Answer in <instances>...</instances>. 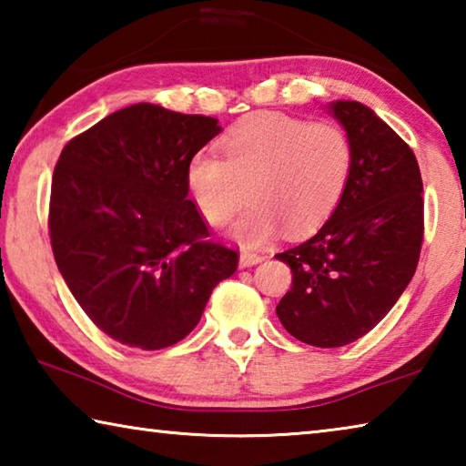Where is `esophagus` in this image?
<instances>
[{"label": "esophagus", "mask_w": 466, "mask_h": 466, "mask_svg": "<svg viewBox=\"0 0 466 466\" xmlns=\"http://www.w3.org/2000/svg\"><path fill=\"white\" fill-rule=\"evenodd\" d=\"M263 255L261 252H257V250H248V248H244L242 252H240V267H252V265H257V263H261L263 261Z\"/></svg>", "instance_id": "obj_1"}]
</instances>
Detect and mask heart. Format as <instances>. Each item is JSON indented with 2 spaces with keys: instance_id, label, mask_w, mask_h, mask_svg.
<instances>
[{
  "instance_id": "obj_1",
  "label": "heart",
  "mask_w": 466,
  "mask_h": 466,
  "mask_svg": "<svg viewBox=\"0 0 466 466\" xmlns=\"http://www.w3.org/2000/svg\"><path fill=\"white\" fill-rule=\"evenodd\" d=\"M222 157L197 152L187 164V187L209 226L230 222L244 242H258L283 224L306 232L333 214L353 170V144L333 121L258 115L222 139Z\"/></svg>"
}]
</instances>
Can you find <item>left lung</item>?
Masks as SVG:
<instances>
[{
	"instance_id": "obj_1",
	"label": "left lung",
	"mask_w": 466,
	"mask_h": 466,
	"mask_svg": "<svg viewBox=\"0 0 466 466\" xmlns=\"http://www.w3.org/2000/svg\"><path fill=\"white\" fill-rule=\"evenodd\" d=\"M330 110L353 144L350 183L317 234L275 255L291 269L275 312L291 337L314 347H341L372 330L411 281L423 242L413 149L356 100Z\"/></svg>"
}]
</instances>
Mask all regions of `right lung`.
Wrapping results in <instances>:
<instances>
[{
    "label": "right lung",
    "instance_id": "obj_1",
    "mask_svg": "<svg viewBox=\"0 0 466 466\" xmlns=\"http://www.w3.org/2000/svg\"><path fill=\"white\" fill-rule=\"evenodd\" d=\"M222 127L147 102L67 141L49 199L59 271L102 333L144 351L178 343L238 267L188 199L187 164Z\"/></svg>",
    "mask_w": 466,
    "mask_h": 466
}]
</instances>
